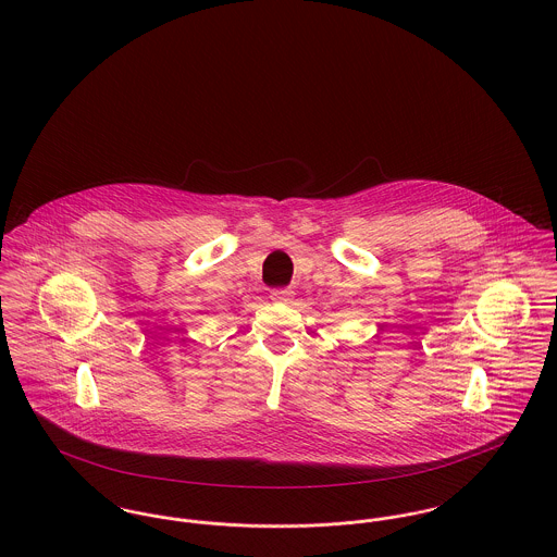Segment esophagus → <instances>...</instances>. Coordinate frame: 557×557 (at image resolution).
<instances>
[{"instance_id":"esophagus-1","label":"esophagus","mask_w":557,"mask_h":557,"mask_svg":"<svg viewBox=\"0 0 557 557\" xmlns=\"http://www.w3.org/2000/svg\"><path fill=\"white\" fill-rule=\"evenodd\" d=\"M270 300H272V302H281V305H287V302L294 300V292H292V289H274V292L270 294Z\"/></svg>"}]
</instances>
